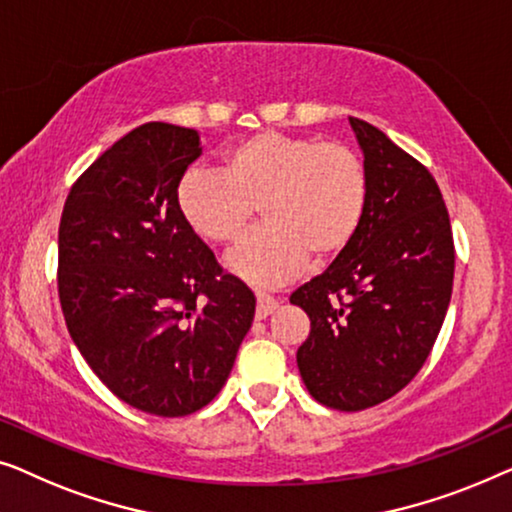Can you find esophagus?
I'll list each match as a JSON object with an SVG mask.
<instances>
[{"mask_svg": "<svg viewBox=\"0 0 512 512\" xmlns=\"http://www.w3.org/2000/svg\"><path fill=\"white\" fill-rule=\"evenodd\" d=\"M278 308V301L269 297V294H257V320L269 318V315Z\"/></svg>", "mask_w": 512, "mask_h": 512, "instance_id": "esophagus-1", "label": "esophagus"}]
</instances>
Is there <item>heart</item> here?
I'll use <instances>...</instances> for the list:
<instances>
[{"instance_id": "obj_1", "label": "heart", "mask_w": 512, "mask_h": 512, "mask_svg": "<svg viewBox=\"0 0 512 512\" xmlns=\"http://www.w3.org/2000/svg\"><path fill=\"white\" fill-rule=\"evenodd\" d=\"M369 181L364 162L343 143L259 132L222 157V174L190 169L178 183V211L194 234L234 243L255 206L264 225L246 236L227 269L257 287H276L304 269L308 257L329 264L357 239Z\"/></svg>"}]
</instances>
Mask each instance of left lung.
I'll return each mask as SVG.
<instances>
[{"mask_svg": "<svg viewBox=\"0 0 512 512\" xmlns=\"http://www.w3.org/2000/svg\"><path fill=\"white\" fill-rule=\"evenodd\" d=\"M369 197L357 239L292 292L311 318L297 350L306 390L355 413L401 392L427 362L450 306L455 246L448 208L427 169L378 127L350 118Z\"/></svg>", "mask_w": 512, "mask_h": 512, "instance_id": "obj_1", "label": "left lung"}]
</instances>
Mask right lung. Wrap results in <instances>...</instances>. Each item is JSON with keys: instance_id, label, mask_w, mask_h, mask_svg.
Returning <instances> with one entry per match:
<instances>
[{"instance_id": "right-lung-1", "label": "right lung", "mask_w": 512, "mask_h": 512, "mask_svg": "<svg viewBox=\"0 0 512 512\" xmlns=\"http://www.w3.org/2000/svg\"><path fill=\"white\" fill-rule=\"evenodd\" d=\"M201 150L197 129H132L71 187L57 236L76 348L115 397L160 417L215 399L255 318V294L222 273L178 211V183Z\"/></svg>"}]
</instances>
